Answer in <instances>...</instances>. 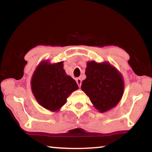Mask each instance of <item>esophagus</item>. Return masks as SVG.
<instances>
[{
    "label": "esophagus",
    "instance_id": "34e87169",
    "mask_svg": "<svg viewBox=\"0 0 152 152\" xmlns=\"http://www.w3.org/2000/svg\"><path fill=\"white\" fill-rule=\"evenodd\" d=\"M76 83H77V84H78L79 87H80L81 84H82V80L80 78H76Z\"/></svg>",
    "mask_w": 152,
    "mask_h": 152
}]
</instances>
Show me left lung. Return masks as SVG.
I'll use <instances>...</instances> for the list:
<instances>
[{"label": "left lung", "instance_id": "8db88e82", "mask_svg": "<svg viewBox=\"0 0 152 152\" xmlns=\"http://www.w3.org/2000/svg\"><path fill=\"white\" fill-rule=\"evenodd\" d=\"M85 74L86 78L82 81L81 88L99 112H106L119 103L124 91V82L115 67L107 61H88Z\"/></svg>", "mask_w": 152, "mask_h": 152}]
</instances>
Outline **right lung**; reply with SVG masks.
Returning <instances> with one entry per match:
<instances>
[{
  "label": "right lung",
  "mask_w": 152,
  "mask_h": 152,
  "mask_svg": "<svg viewBox=\"0 0 152 152\" xmlns=\"http://www.w3.org/2000/svg\"><path fill=\"white\" fill-rule=\"evenodd\" d=\"M31 84L38 103L52 112L59 110L69 95L78 89L76 81L66 74L63 61L41 62L33 74Z\"/></svg>",
  "instance_id": "1"
}]
</instances>
